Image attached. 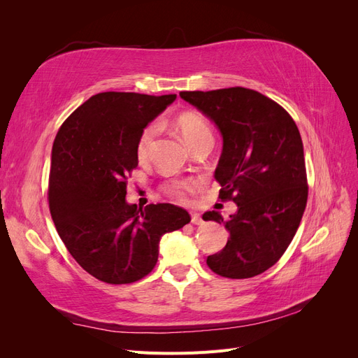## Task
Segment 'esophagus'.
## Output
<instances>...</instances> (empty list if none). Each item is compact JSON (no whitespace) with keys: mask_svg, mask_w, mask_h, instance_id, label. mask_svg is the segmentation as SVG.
<instances>
[{"mask_svg":"<svg viewBox=\"0 0 358 358\" xmlns=\"http://www.w3.org/2000/svg\"><path fill=\"white\" fill-rule=\"evenodd\" d=\"M191 222H192L194 225H201V224H203V220H201V216H200V213H196V212H191Z\"/></svg>","mask_w":358,"mask_h":358,"instance_id":"esophagus-1","label":"esophagus"}]
</instances>
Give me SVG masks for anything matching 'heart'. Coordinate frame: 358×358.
Instances as JSON below:
<instances>
[{
	"label": "heart",
	"mask_w": 358,
	"mask_h": 358,
	"mask_svg": "<svg viewBox=\"0 0 358 358\" xmlns=\"http://www.w3.org/2000/svg\"><path fill=\"white\" fill-rule=\"evenodd\" d=\"M179 134L182 138L185 140V143L191 148L196 143L201 142L204 138H212V131L210 127L204 119L196 113H183L178 116L176 122H175ZM157 134V127L155 125H149L145 128V131L142 133L138 138L137 143V157L140 159H143L148 157L150 145L154 142V137ZM196 182H189V180H175L171 182L170 185H167V191L171 196H175L176 199L183 200L187 197V194L191 192L196 187Z\"/></svg>",
	"instance_id": "heart-1"
}]
</instances>
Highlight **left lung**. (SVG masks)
<instances>
[{
  "label": "left lung",
  "mask_w": 358,
  "mask_h": 358,
  "mask_svg": "<svg viewBox=\"0 0 358 358\" xmlns=\"http://www.w3.org/2000/svg\"><path fill=\"white\" fill-rule=\"evenodd\" d=\"M179 95L218 127L222 152L215 179L220 199L237 204L227 222L216 210L203 215L204 221L224 222L230 233L222 251L206 263L231 279L263 273L287 251L306 208L299 128L285 109L254 90L236 86Z\"/></svg>",
  "instance_id": "8db88e82"
}]
</instances>
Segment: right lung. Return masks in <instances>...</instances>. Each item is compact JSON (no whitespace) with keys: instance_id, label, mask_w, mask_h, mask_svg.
<instances>
[{"instance_id":"add662e5","label":"right lung","mask_w":358,"mask_h":358,"mask_svg":"<svg viewBox=\"0 0 358 358\" xmlns=\"http://www.w3.org/2000/svg\"><path fill=\"white\" fill-rule=\"evenodd\" d=\"M176 94L100 92L62 124L52 148L49 209L71 257L107 284H131L152 272L166 233L189 213L170 203L129 204L127 176L138 164L137 143Z\"/></svg>"}]
</instances>
